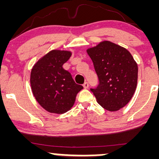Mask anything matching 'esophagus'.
Segmentation results:
<instances>
[{"mask_svg":"<svg viewBox=\"0 0 159 159\" xmlns=\"http://www.w3.org/2000/svg\"><path fill=\"white\" fill-rule=\"evenodd\" d=\"M83 86H84V88H85V89L88 88V87H89V84H88V82L85 81V82H84V84H83Z\"/></svg>","mask_w":159,"mask_h":159,"instance_id":"1","label":"esophagus"}]
</instances>
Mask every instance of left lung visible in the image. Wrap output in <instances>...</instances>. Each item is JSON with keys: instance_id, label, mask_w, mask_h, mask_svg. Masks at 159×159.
I'll return each instance as SVG.
<instances>
[{"instance_id": "1", "label": "left lung", "mask_w": 159, "mask_h": 159, "mask_svg": "<svg viewBox=\"0 0 159 159\" xmlns=\"http://www.w3.org/2000/svg\"><path fill=\"white\" fill-rule=\"evenodd\" d=\"M97 75L98 84L91 88L97 102L110 111L126 105L135 92L138 68L126 49L109 41L87 50Z\"/></svg>"}]
</instances>
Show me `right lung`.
I'll list each match as a JSON object with an SVG mask.
<instances>
[{"instance_id": "right-lung-1", "label": "right lung", "mask_w": 159, "mask_h": 159, "mask_svg": "<svg viewBox=\"0 0 159 159\" xmlns=\"http://www.w3.org/2000/svg\"><path fill=\"white\" fill-rule=\"evenodd\" d=\"M72 53L53 50L42 57L33 67L30 85L33 94L45 110L64 114L73 106L76 95L83 89L71 74L63 68Z\"/></svg>"}]
</instances>
